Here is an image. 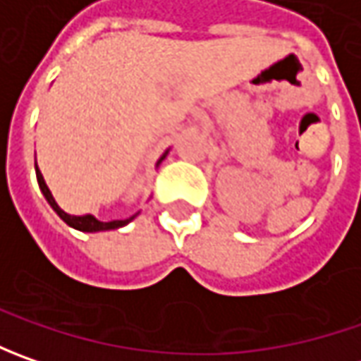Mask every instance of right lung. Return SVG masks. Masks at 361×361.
<instances>
[{
	"label": "right lung",
	"instance_id": "add662e5",
	"mask_svg": "<svg viewBox=\"0 0 361 361\" xmlns=\"http://www.w3.org/2000/svg\"><path fill=\"white\" fill-rule=\"evenodd\" d=\"M166 154H169V150H164V154L160 157L159 162H157V166H159L162 160L166 159ZM35 176H37V185H39V190H42V195L46 197V201L48 204L56 211V215L62 219L66 225H70L72 229L82 231V233H98V231H112V229H120V227H124V225H128L130 221H134L136 215L128 216V219H116V221H100V219H96L94 215H70V213H66L63 209H60V204L56 202L54 199V195H51V190L46 185V180H44V176L39 173V169H37V162H35Z\"/></svg>",
	"mask_w": 361,
	"mask_h": 361
}]
</instances>
